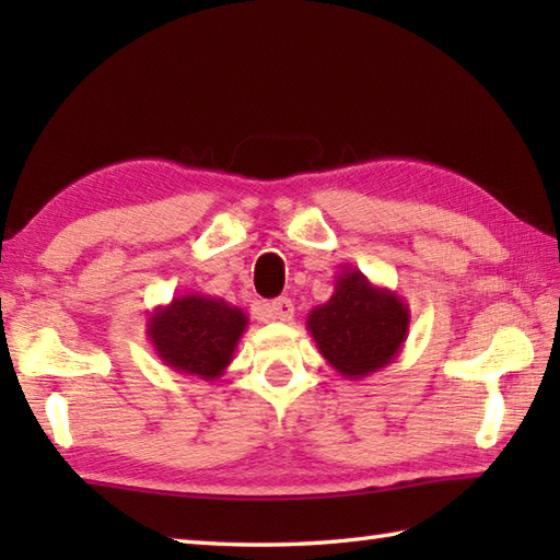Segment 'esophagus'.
I'll return each instance as SVG.
<instances>
[{
	"mask_svg": "<svg viewBox=\"0 0 560 560\" xmlns=\"http://www.w3.org/2000/svg\"><path fill=\"white\" fill-rule=\"evenodd\" d=\"M261 313H265L269 319H277V323H291L293 303H291V299H277V301L261 305Z\"/></svg>",
	"mask_w": 560,
	"mask_h": 560,
	"instance_id": "1",
	"label": "esophagus"
}]
</instances>
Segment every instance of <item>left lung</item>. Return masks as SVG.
Masks as SVG:
<instances>
[{"instance_id":"obj_1","label":"left lung","mask_w":560,"mask_h":560,"mask_svg":"<svg viewBox=\"0 0 560 560\" xmlns=\"http://www.w3.org/2000/svg\"><path fill=\"white\" fill-rule=\"evenodd\" d=\"M411 313L395 291L375 287L361 269L343 267L335 293L307 315L319 353L347 380H361L397 359Z\"/></svg>"}]
</instances>
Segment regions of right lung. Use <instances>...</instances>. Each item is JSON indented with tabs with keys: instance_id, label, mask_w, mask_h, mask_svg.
Wrapping results in <instances>:
<instances>
[{
	"instance_id": "right-lung-1",
	"label": "right lung",
	"mask_w": 560,
	"mask_h": 560,
	"mask_svg": "<svg viewBox=\"0 0 560 560\" xmlns=\"http://www.w3.org/2000/svg\"><path fill=\"white\" fill-rule=\"evenodd\" d=\"M245 329L247 315L241 307L211 295L185 293L149 315L147 337L173 371L211 383L231 365Z\"/></svg>"
}]
</instances>
